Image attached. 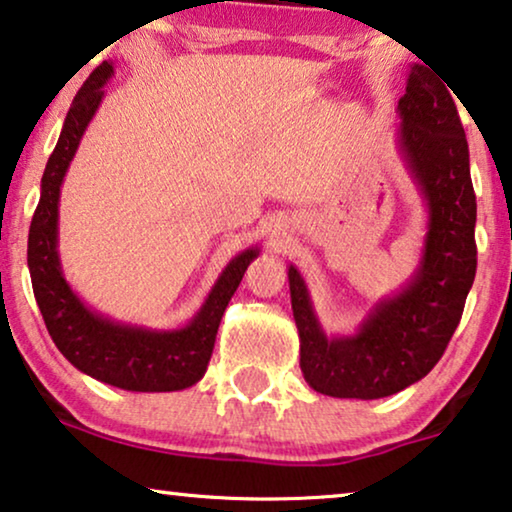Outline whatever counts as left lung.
<instances>
[{
  "label": "left lung",
  "mask_w": 512,
  "mask_h": 512,
  "mask_svg": "<svg viewBox=\"0 0 512 512\" xmlns=\"http://www.w3.org/2000/svg\"><path fill=\"white\" fill-rule=\"evenodd\" d=\"M447 87L429 67L415 65L398 100L401 146L431 214L422 268L408 289L377 305L352 338L326 340L303 279L289 270L300 370L319 394L361 401L396 394L431 373L457 331L478 247L468 142Z\"/></svg>",
  "instance_id": "left-lung-1"
}]
</instances>
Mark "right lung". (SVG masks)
I'll list each match as a JSON object with an SVG mask.
<instances>
[{
  "mask_svg": "<svg viewBox=\"0 0 512 512\" xmlns=\"http://www.w3.org/2000/svg\"><path fill=\"white\" fill-rule=\"evenodd\" d=\"M111 72L114 69L109 62H102L88 76L67 111L60 139L41 177V198L27 237V265H30L34 298L48 333L72 366L118 389L177 391L191 387L205 375L228 300L233 298L244 270L258 251L247 249L230 261L198 317L179 331L156 333L118 326L83 307L60 275L58 251H55L58 198L62 177L72 163L83 130L100 107L102 86Z\"/></svg>",
  "mask_w": 512,
  "mask_h": 512,
  "instance_id": "add662e5",
  "label": "right lung"
}]
</instances>
